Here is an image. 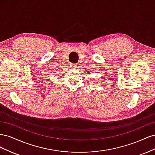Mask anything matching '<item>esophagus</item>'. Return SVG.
Returning <instances> with one entry per match:
<instances>
[{
    "instance_id": "esophagus-1",
    "label": "esophagus",
    "mask_w": 155,
    "mask_h": 155,
    "mask_svg": "<svg viewBox=\"0 0 155 155\" xmlns=\"http://www.w3.org/2000/svg\"><path fill=\"white\" fill-rule=\"evenodd\" d=\"M70 66H71V67H72L73 69H76V68L78 67H77V64H75V63H72L71 65H70Z\"/></svg>"
}]
</instances>
